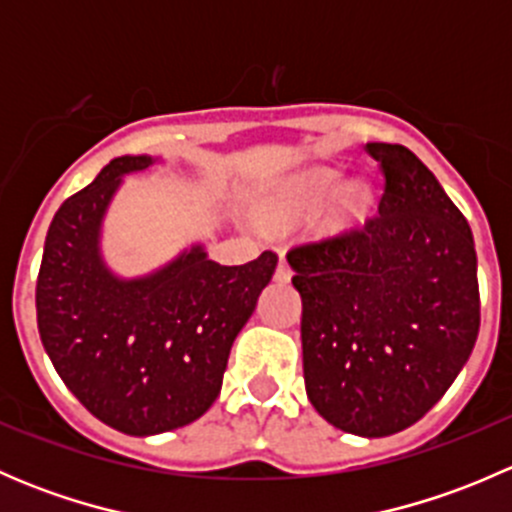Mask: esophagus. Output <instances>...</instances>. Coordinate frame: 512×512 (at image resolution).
I'll return each instance as SVG.
<instances>
[{"mask_svg": "<svg viewBox=\"0 0 512 512\" xmlns=\"http://www.w3.org/2000/svg\"><path fill=\"white\" fill-rule=\"evenodd\" d=\"M275 280L277 282H289V280H292V267H289V262L285 260V255H282V252H280V262H277Z\"/></svg>", "mask_w": 512, "mask_h": 512, "instance_id": "34e87169", "label": "esophagus"}]
</instances>
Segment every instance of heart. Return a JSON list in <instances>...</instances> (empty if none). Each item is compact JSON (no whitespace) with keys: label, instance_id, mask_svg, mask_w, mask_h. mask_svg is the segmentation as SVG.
Returning <instances> with one entry per match:
<instances>
[{"label":"heart","instance_id":"obj_1","mask_svg":"<svg viewBox=\"0 0 512 512\" xmlns=\"http://www.w3.org/2000/svg\"><path fill=\"white\" fill-rule=\"evenodd\" d=\"M334 188V173L332 170H317V173H309L304 178L294 180V183L285 185L280 193L272 195L265 203V215L277 220H297L314 215L322 203L327 200V195ZM364 208V195L361 190H349L347 198H344V213L356 215Z\"/></svg>","mask_w":512,"mask_h":512}]
</instances>
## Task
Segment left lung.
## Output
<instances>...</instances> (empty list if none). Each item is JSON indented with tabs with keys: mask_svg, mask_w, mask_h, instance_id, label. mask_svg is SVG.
Masks as SVG:
<instances>
[{
	"mask_svg": "<svg viewBox=\"0 0 512 512\" xmlns=\"http://www.w3.org/2000/svg\"><path fill=\"white\" fill-rule=\"evenodd\" d=\"M379 210L287 252L302 297L304 386L332 426L381 438L414 426L471 356L480 327L473 232L409 148L366 143Z\"/></svg>",
	"mask_w": 512,
	"mask_h": 512,
	"instance_id": "obj_1",
	"label": "left lung"
}]
</instances>
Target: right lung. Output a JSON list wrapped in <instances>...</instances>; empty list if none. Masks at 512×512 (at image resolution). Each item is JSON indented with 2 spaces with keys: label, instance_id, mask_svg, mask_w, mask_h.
<instances>
[{
  "label": "right lung",
  "instance_id": "obj_1",
  "mask_svg": "<svg viewBox=\"0 0 512 512\" xmlns=\"http://www.w3.org/2000/svg\"><path fill=\"white\" fill-rule=\"evenodd\" d=\"M148 156L113 158L91 185L61 203L36 277L39 337L71 394L128 436L193 423L218 399L230 347L277 255L218 265L203 247L143 280H118L98 255V230L123 173Z\"/></svg>",
  "mask_w": 512,
  "mask_h": 512
}]
</instances>
